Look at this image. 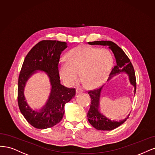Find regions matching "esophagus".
I'll use <instances>...</instances> for the list:
<instances>
[{
  "label": "esophagus",
  "instance_id": "1",
  "mask_svg": "<svg viewBox=\"0 0 155 155\" xmlns=\"http://www.w3.org/2000/svg\"><path fill=\"white\" fill-rule=\"evenodd\" d=\"M76 92L77 93H82L83 92V89H81V88H79V87H77L76 89Z\"/></svg>",
  "mask_w": 155,
  "mask_h": 155
}]
</instances>
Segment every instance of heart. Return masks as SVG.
Here are the masks:
<instances>
[{"label": "heart", "mask_w": 155, "mask_h": 155, "mask_svg": "<svg viewBox=\"0 0 155 155\" xmlns=\"http://www.w3.org/2000/svg\"><path fill=\"white\" fill-rule=\"evenodd\" d=\"M67 62L60 66V74L68 85L75 82L81 73V77L89 87L101 85L107 77L112 66V57L106 49L77 47L67 54Z\"/></svg>", "instance_id": "b5f03b06"}]
</instances>
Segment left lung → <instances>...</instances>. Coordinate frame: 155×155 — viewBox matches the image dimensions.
<instances>
[{
  "instance_id": "obj_1",
  "label": "left lung",
  "mask_w": 155,
  "mask_h": 155,
  "mask_svg": "<svg viewBox=\"0 0 155 155\" xmlns=\"http://www.w3.org/2000/svg\"><path fill=\"white\" fill-rule=\"evenodd\" d=\"M88 44L90 45H101V46H109V49L113 51L117 62V64L112 69L110 74H109V76H110L109 79L113 76L120 72H126L128 74L130 83L134 87V93L135 94L137 89L135 73H134V68L130 60H129L128 57L126 55V54L124 52L122 49L112 41H94L89 42ZM102 87L103 86H102L101 88L95 89H93V90L87 91L91 99L90 107H89L87 113V119L89 122L94 128L98 129V130L111 131L124 123V122L129 117V114L126 118H125L123 120H120L118 122L111 120L108 119L100 113L98 110L99 101Z\"/></svg>"
}]
</instances>
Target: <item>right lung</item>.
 Instances as JSON below:
<instances>
[{
  "mask_svg": "<svg viewBox=\"0 0 155 155\" xmlns=\"http://www.w3.org/2000/svg\"><path fill=\"white\" fill-rule=\"evenodd\" d=\"M67 43L58 41H42L37 43L25 57L18 81V104L29 124L37 129L52 127L62 120L64 106L75 95L74 88L61 84L58 65L62 52ZM37 70L47 73L52 85L51 95L40 112L33 111L25 101L23 88L28 78Z\"/></svg>",
  "mask_w": 155,
  "mask_h": 155,
  "instance_id": "right-lung-1",
  "label": "right lung"
}]
</instances>
